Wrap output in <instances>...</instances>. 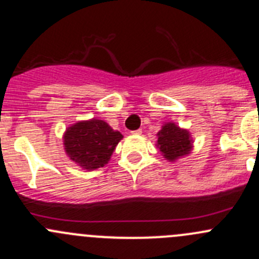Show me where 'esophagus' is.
<instances>
[{
    "mask_svg": "<svg viewBox=\"0 0 259 259\" xmlns=\"http://www.w3.org/2000/svg\"><path fill=\"white\" fill-rule=\"evenodd\" d=\"M141 134H142V130H136V131H132V135H135V136H140Z\"/></svg>",
    "mask_w": 259,
    "mask_h": 259,
    "instance_id": "1",
    "label": "esophagus"
}]
</instances>
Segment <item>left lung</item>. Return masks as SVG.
Returning a JSON list of instances; mask_svg holds the SVG:
<instances>
[{"mask_svg": "<svg viewBox=\"0 0 259 259\" xmlns=\"http://www.w3.org/2000/svg\"><path fill=\"white\" fill-rule=\"evenodd\" d=\"M156 147L168 161L174 162L187 156L193 150V139L191 132L181 128L174 122H165L156 134Z\"/></svg>", "mask_w": 259, "mask_h": 259, "instance_id": "8db88e82", "label": "left lung"}]
</instances>
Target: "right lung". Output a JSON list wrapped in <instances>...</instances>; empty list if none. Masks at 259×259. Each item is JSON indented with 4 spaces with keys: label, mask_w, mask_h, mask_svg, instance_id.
<instances>
[{
    "label": "right lung",
    "mask_w": 259,
    "mask_h": 259,
    "mask_svg": "<svg viewBox=\"0 0 259 259\" xmlns=\"http://www.w3.org/2000/svg\"><path fill=\"white\" fill-rule=\"evenodd\" d=\"M122 139L123 135L114 131L105 120L91 118L66 128L63 147L71 161L86 170H95L109 162Z\"/></svg>",
    "instance_id": "1"
}]
</instances>
